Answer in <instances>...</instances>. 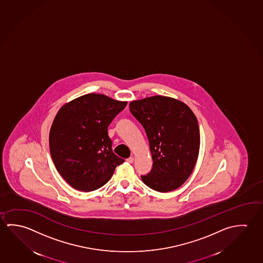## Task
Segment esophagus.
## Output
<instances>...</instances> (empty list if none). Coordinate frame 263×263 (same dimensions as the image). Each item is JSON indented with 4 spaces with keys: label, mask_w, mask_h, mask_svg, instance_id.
<instances>
[{
    "label": "esophagus",
    "mask_w": 263,
    "mask_h": 263,
    "mask_svg": "<svg viewBox=\"0 0 263 263\" xmlns=\"http://www.w3.org/2000/svg\"><path fill=\"white\" fill-rule=\"evenodd\" d=\"M126 161L128 162V163H133L134 158L133 157H130L128 159H126Z\"/></svg>",
    "instance_id": "obj_1"
}]
</instances>
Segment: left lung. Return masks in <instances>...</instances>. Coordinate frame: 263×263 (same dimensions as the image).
I'll list each match as a JSON object with an SVG mask.
<instances>
[{
	"label": "left lung",
	"mask_w": 263,
	"mask_h": 263,
	"mask_svg": "<svg viewBox=\"0 0 263 263\" xmlns=\"http://www.w3.org/2000/svg\"><path fill=\"white\" fill-rule=\"evenodd\" d=\"M129 108L146 131L153 159L151 173L141 176L143 182L160 193L179 188L198 158L196 117L184 103L161 95L132 101Z\"/></svg>",
	"instance_id": "1"
}]
</instances>
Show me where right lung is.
Segmentation results:
<instances>
[{"mask_svg": "<svg viewBox=\"0 0 263 263\" xmlns=\"http://www.w3.org/2000/svg\"><path fill=\"white\" fill-rule=\"evenodd\" d=\"M127 102L89 93L64 104L49 132L55 167L74 189L90 192L104 186L125 159L116 155L108 126Z\"/></svg>", "mask_w": 263, "mask_h": 263, "instance_id": "right-lung-1", "label": "right lung"}]
</instances>
